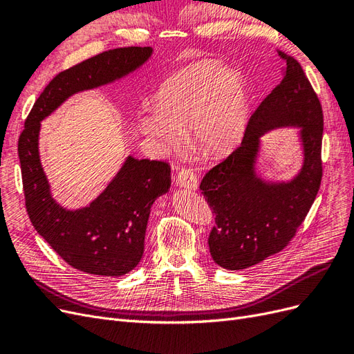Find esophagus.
Returning <instances> with one entry per match:
<instances>
[{
	"instance_id": "34e87169",
	"label": "esophagus",
	"mask_w": 354,
	"mask_h": 354,
	"mask_svg": "<svg viewBox=\"0 0 354 354\" xmlns=\"http://www.w3.org/2000/svg\"><path fill=\"white\" fill-rule=\"evenodd\" d=\"M176 181H177V186L187 187V189H198V177L195 174L194 168L181 167Z\"/></svg>"
}]
</instances>
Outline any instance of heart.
Masks as SVG:
<instances>
[{"label":"heart","instance_id":"obj_1","mask_svg":"<svg viewBox=\"0 0 354 354\" xmlns=\"http://www.w3.org/2000/svg\"><path fill=\"white\" fill-rule=\"evenodd\" d=\"M248 118V90L238 73L217 62H199L169 77L156 94V109L138 116V130L160 151H177L194 131L198 151L229 153L242 138Z\"/></svg>","mask_w":354,"mask_h":354}]
</instances>
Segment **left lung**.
<instances>
[{
	"label": "left lung",
	"mask_w": 354,
	"mask_h": 354,
	"mask_svg": "<svg viewBox=\"0 0 354 354\" xmlns=\"http://www.w3.org/2000/svg\"><path fill=\"white\" fill-rule=\"evenodd\" d=\"M283 78L251 115L239 147L201 180L199 189L216 216L208 245L212 260L242 270L281 252L312 208L322 181V104L298 60L277 50ZM302 128L305 164L289 184H264L253 164L259 137L276 126Z\"/></svg>",
	"instance_id": "obj_1"
}]
</instances>
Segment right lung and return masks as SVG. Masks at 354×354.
I'll use <instances>...</instances> for the list:
<instances>
[{
  "label": "right lung",
  "instance_id": "1",
  "mask_svg": "<svg viewBox=\"0 0 354 354\" xmlns=\"http://www.w3.org/2000/svg\"><path fill=\"white\" fill-rule=\"evenodd\" d=\"M151 55V47L113 48L59 72L39 94L19 137L17 151L30 223L51 248L80 272L116 277L140 263L151 207L168 192L171 168L165 160L130 156L90 207L65 209L51 198L39 162V121L69 95L121 78L142 66Z\"/></svg>",
  "mask_w": 354,
  "mask_h": 354
}]
</instances>
